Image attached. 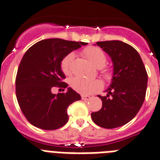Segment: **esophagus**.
I'll return each mask as SVG.
<instances>
[{
	"instance_id": "34e87169",
	"label": "esophagus",
	"mask_w": 160,
	"mask_h": 160,
	"mask_svg": "<svg viewBox=\"0 0 160 160\" xmlns=\"http://www.w3.org/2000/svg\"><path fill=\"white\" fill-rule=\"evenodd\" d=\"M91 98H92V97L89 96H85V95H82V99L84 100V101H88V100H90Z\"/></svg>"
}]
</instances>
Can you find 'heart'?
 Masks as SVG:
<instances>
[{
  "mask_svg": "<svg viewBox=\"0 0 160 160\" xmlns=\"http://www.w3.org/2000/svg\"><path fill=\"white\" fill-rule=\"evenodd\" d=\"M82 54L92 65L101 69V75L105 81L110 82L113 80V70L111 68L104 67L107 62V56L101 48L93 46L88 47L83 49ZM73 59V53H69L61 60L60 68L62 72L65 75L71 74ZM70 85L76 92L83 95L92 94L99 91L102 87L101 82L98 80H88L79 77L71 79Z\"/></svg>",
  "mask_w": 160,
  "mask_h": 160,
  "instance_id": "obj_1",
  "label": "heart"
}]
</instances>
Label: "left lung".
I'll list each match as a JSON object with an SVG mask.
<instances>
[{"label":"left lung","instance_id":"8db88e82","mask_svg":"<svg viewBox=\"0 0 160 160\" xmlns=\"http://www.w3.org/2000/svg\"><path fill=\"white\" fill-rule=\"evenodd\" d=\"M113 63V78L106 96L99 95L102 108L92 113L93 122L104 128H115L132 119L146 98L148 75L139 53L121 41L96 42Z\"/></svg>","mask_w":160,"mask_h":160}]
</instances>
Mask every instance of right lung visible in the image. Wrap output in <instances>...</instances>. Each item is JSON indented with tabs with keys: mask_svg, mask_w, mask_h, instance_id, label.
<instances>
[{
	"mask_svg": "<svg viewBox=\"0 0 160 160\" xmlns=\"http://www.w3.org/2000/svg\"><path fill=\"white\" fill-rule=\"evenodd\" d=\"M85 45L86 42L52 38L37 42L25 52L17 71L15 93L21 111L32 125L55 130L68 122L67 109L81 96L72 88L57 95L51 89L68 87L64 82L61 60Z\"/></svg>",
	"mask_w": 160,
	"mask_h": 160,
	"instance_id": "right-lung-1",
	"label": "right lung"
}]
</instances>
